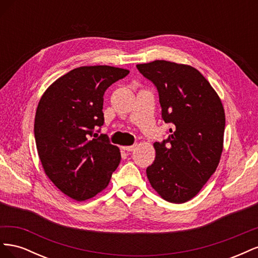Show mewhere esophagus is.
Listing matches in <instances>:
<instances>
[{"label": "esophagus", "instance_id": "esophagus-1", "mask_svg": "<svg viewBox=\"0 0 258 258\" xmlns=\"http://www.w3.org/2000/svg\"><path fill=\"white\" fill-rule=\"evenodd\" d=\"M136 148H137V144H135V145H129V146H122V150L127 151V152H132V151H135Z\"/></svg>", "mask_w": 258, "mask_h": 258}]
</instances>
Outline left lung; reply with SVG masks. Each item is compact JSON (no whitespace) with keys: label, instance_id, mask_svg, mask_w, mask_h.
I'll return each mask as SVG.
<instances>
[{"label":"left lung","instance_id":"8db88e82","mask_svg":"<svg viewBox=\"0 0 258 258\" xmlns=\"http://www.w3.org/2000/svg\"><path fill=\"white\" fill-rule=\"evenodd\" d=\"M137 68L158 89L162 119L174 124L167 141L154 143L156 157L146 169L147 178L162 199L184 204L201 190L220 163L225 130L222 100L191 66L155 60Z\"/></svg>","mask_w":258,"mask_h":258}]
</instances>
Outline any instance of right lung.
<instances>
[{"label": "right lung", "instance_id": "obj_1", "mask_svg": "<svg viewBox=\"0 0 258 258\" xmlns=\"http://www.w3.org/2000/svg\"><path fill=\"white\" fill-rule=\"evenodd\" d=\"M128 73L110 66L76 68L54 81L38 102L34 119L38 157L50 181L76 201L104 190L119 165V148L93 130L104 122L105 90Z\"/></svg>", "mask_w": 258, "mask_h": 258}]
</instances>
